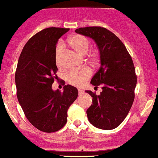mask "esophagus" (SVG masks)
Masks as SVG:
<instances>
[{
    "mask_svg": "<svg viewBox=\"0 0 158 158\" xmlns=\"http://www.w3.org/2000/svg\"><path fill=\"white\" fill-rule=\"evenodd\" d=\"M78 93H79V94H80V95L84 93V90H81V89H78Z\"/></svg>",
    "mask_w": 158,
    "mask_h": 158,
    "instance_id": "obj_1",
    "label": "esophagus"
}]
</instances>
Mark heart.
<instances>
[{"instance_id": "1", "label": "heart", "mask_w": 158, "mask_h": 158, "mask_svg": "<svg viewBox=\"0 0 158 158\" xmlns=\"http://www.w3.org/2000/svg\"><path fill=\"white\" fill-rule=\"evenodd\" d=\"M68 44L73 49L75 50L81 55H85L90 48V42L88 39L81 34H75V35L71 36L68 39ZM63 51V44L59 43L56 47L55 50V61L56 64L58 67L61 66V56ZM96 57L97 56L95 54H92L90 55V57L93 60H95ZM90 76H91V70L88 68H84L81 70L70 71L66 75V80L69 84L80 87L83 85Z\"/></svg>"}]
</instances>
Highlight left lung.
Segmentation results:
<instances>
[{
  "label": "left lung",
  "instance_id": "left-lung-1",
  "mask_svg": "<svg viewBox=\"0 0 158 158\" xmlns=\"http://www.w3.org/2000/svg\"><path fill=\"white\" fill-rule=\"evenodd\" d=\"M76 33L90 37L99 50L100 67L90 84L102 85V92L93 98L87 115L90 124L102 130H112L123 122L131 110L137 84L135 68L131 55L121 40L101 27H81Z\"/></svg>",
  "mask_w": 158,
  "mask_h": 158
}]
</instances>
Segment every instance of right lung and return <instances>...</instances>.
Segmentation results:
<instances>
[{"label": "right lung", "mask_w": 158, "mask_h": 158, "mask_svg": "<svg viewBox=\"0 0 158 158\" xmlns=\"http://www.w3.org/2000/svg\"><path fill=\"white\" fill-rule=\"evenodd\" d=\"M69 28L48 27L33 36L23 48L15 73L17 97L27 119L41 131L51 133L67 123L68 110L78 90L68 84L54 90L57 80L55 50L58 39Z\"/></svg>", "instance_id": "1"}]
</instances>
